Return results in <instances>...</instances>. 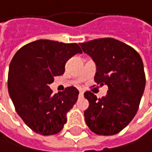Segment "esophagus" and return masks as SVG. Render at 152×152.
Instances as JSON below:
<instances>
[{"mask_svg": "<svg viewBox=\"0 0 152 152\" xmlns=\"http://www.w3.org/2000/svg\"><path fill=\"white\" fill-rule=\"evenodd\" d=\"M80 96H83V91H80Z\"/></svg>", "mask_w": 152, "mask_h": 152, "instance_id": "1", "label": "esophagus"}]
</instances>
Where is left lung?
I'll return each instance as SVG.
<instances>
[{
    "label": "left lung",
    "instance_id": "1",
    "mask_svg": "<svg viewBox=\"0 0 152 152\" xmlns=\"http://www.w3.org/2000/svg\"><path fill=\"white\" fill-rule=\"evenodd\" d=\"M80 45L96 65L94 82L108 87L107 94L102 99L89 91L84 93L89 102L84 111L86 124L98 135H114L137 113L145 87L143 61L133 48L111 38Z\"/></svg>",
    "mask_w": 152,
    "mask_h": 152
}]
</instances>
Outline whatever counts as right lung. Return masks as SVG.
I'll return each mask as SVG.
<instances>
[{"mask_svg": "<svg viewBox=\"0 0 152 152\" xmlns=\"http://www.w3.org/2000/svg\"><path fill=\"white\" fill-rule=\"evenodd\" d=\"M82 52L76 43L39 39L15 53L8 70V93L17 113L33 132L45 136L64 128L66 114L76 102L79 91L68 87L53 94L49 84L54 76L64 73L69 58Z\"/></svg>", "mask_w": 152, "mask_h": 152, "instance_id": "right-lung-1", "label": "right lung"}]
</instances>
